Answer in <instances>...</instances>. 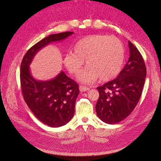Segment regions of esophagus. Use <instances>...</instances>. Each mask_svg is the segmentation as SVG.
Returning a JSON list of instances; mask_svg holds the SVG:
<instances>
[{
	"mask_svg": "<svg viewBox=\"0 0 161 161\" xmlns=\"http://www.w3.org/2000/svg\"><path fill=\"white\" fill-rule=\"evenodd\" d=\"M80 90L81 92H85V91H87L88 90H90V88L89 87H87V86H80Z\"/></svg>",
	"mask_w": 161,
	"mask_h": 161,
	"instance_id": "obj_1",
	"label": "esophagus"
}]
</instances>
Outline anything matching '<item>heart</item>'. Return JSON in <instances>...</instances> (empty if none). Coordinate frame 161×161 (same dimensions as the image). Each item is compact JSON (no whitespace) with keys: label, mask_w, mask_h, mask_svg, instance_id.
<instances>
[{"label":"heart","mask_w":161,"mask_h":161,"mask_svg":"<svg viewBox=\"0 0 161 161\" xmlns=\"http://www.w3.org/2000/svg\"><path fill=\"white\" fill-rule=\"evenodd\" d=\"M73 52L65 54L63 62L71 74L77 75L86 60L88 66L78 77L82 83L95 82L99 77L102 81L111 80L119 74L124 62L123 45L114 36H86L75 43Z\"/></svg>","instance_id":"obj_1"}]
</instances>
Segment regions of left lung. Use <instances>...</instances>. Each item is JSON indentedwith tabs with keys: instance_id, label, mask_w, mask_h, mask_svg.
I'll list each match as a JSON object with an SVG mask.
<instances>
[{
	"instance_id": "left-lung-1",
	"label": "left lung",
	"mask_w": 161,
	"mask_h": 161,
	"mask_svg": "<svg viewBox=\"0 0 161 161\" xmlns=\"http://www.w3.org/2000/svg\"><path fill=\"white\" fill-rule=\"evenodd\" d=\"M129 60L118 76L97 88L100 96L95 110L98 118L107 124H117L127 117L142 94L147 75L145 64L137 47L129 41Z\"/></svg>"
}]
</instances>
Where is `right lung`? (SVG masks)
<instances>
[{"label":"right lung","mask_w":161,"mask_h":161,"mask_svg":"<svg viewBox=\"0 0 161 161\" xmlns=\"http://www.w3.org/2000/svg\"><path fill=\"white\" fill-rule=\"evenodd\" d=\"M73 32L50 35L27 51L20 64V80L24 100L41 122L51 127H59L70 121L75 114L79 85L63 71L48 81H37L30 71L36 53L48 43L62 41Z\"/></svg>","instance_id":"add662e5"}]
</instances>
